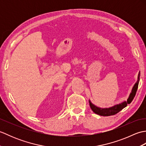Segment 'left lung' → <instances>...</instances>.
<instances>
[{
    "instance_id": "obj_1",
    "label": "left lung",
    "mask_w": 146,
    "mask_h": 146,
    "mask_svg": "<svg viewBox=\"0 0 146 146\" xmlns=\"http://www.w3.org/2000/svg\"><path fill=\"white\" fill-rule=\"evenodd\" d=\"M139 76H140V72L139 73L138 75V79L137 81L135 83L134 86H133L132 92L130 94L129 97L127 99V101H124L122 102L121 104H117L114 105L113 107H111L109 108H100L98 107L97 106H95V105L93 104L90 100H89V104H90V106L91 109L93 110L94 113H97L99 115L101 116H110V115H115L118 112H119L120 110H122L123 108H124L125 107H127V104H131L132 101L134 99L135 95L136 94V92H137V88H138V85H139Z\"/></svg>"
}]
</instances>
